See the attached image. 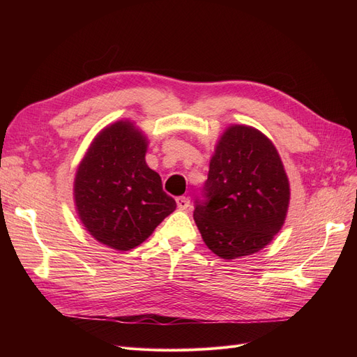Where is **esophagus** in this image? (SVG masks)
<instances>
[{
    "mask_svg": "<svg viewBox=\"0 0 357 357\" xmlns=\"http://www.w3.org/2000/svg\"><path fill=\"white\" fill-rule=\"evenodd\" d=\"M176 201H177V207L180 210H186L190 205V199L188 197H178Z\"/></svg>",
    "mask_w": 357,
    "mask_h": 357,
    "instance_id": "esophagus-1",
    "label": "esophagus"
}]
</instances>
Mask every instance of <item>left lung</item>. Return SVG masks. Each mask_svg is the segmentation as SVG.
<instances>
[{
    "instance_id": "obj_1",
    "label": "left lung",
    "mask_w": 357,
    "mask_h": 357,
    "mask_svg": "<svg viewBox=\"0 0 357 357\" xmlns=\"http://www.w3.org/2000/svg\"><path fill=\"white\" fill-rule=\"evenodd\" d=\"M289 180L274 144L257 129H226L195 199L193 219L204 243L223 259L261 250L282 229Z\"/></svg>"
}]
</instances>
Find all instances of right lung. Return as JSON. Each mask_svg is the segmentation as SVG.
Returning a JSON list of instances; mask_svg holds the SVG:
<instances>
[{
  "label": "right lung",
  "mask_w": 357,
  "mask_h": 357,
  "mask_svg": "<svg viewBox=\"0 0 357 357\" xmlns=\"http://www.w3.org/2000/svg\"><path fill=\"white\" fill-rule=\"evenodd\" d=\"M146 138L117 122L93 139L74 180L80 220L93 238L131 250L176 210L158 172L146 164Z\"/></svg>",
  "instance_id": "right-lung-1"
}]
</instances>
